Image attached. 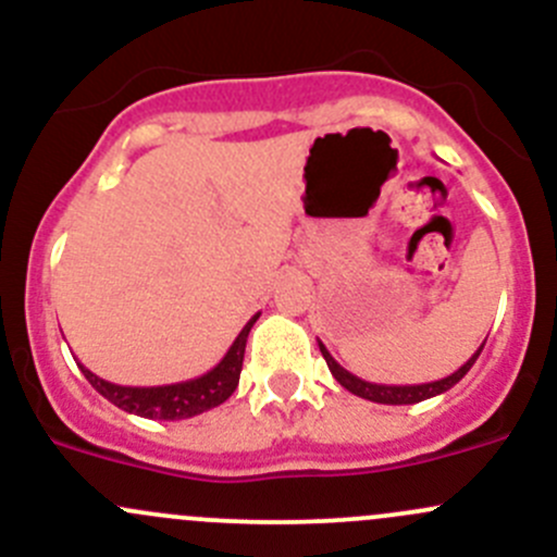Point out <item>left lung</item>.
<instances>
[{"label": "left lung", "mask_w": 557, "mask_h": 557, "mask_svg": "<svg viewBox=\"0 0 557 557\" xmlns=\"http://www.w3.org/2000/svg\"><path fill=\"white\" fill-rule=\"evenodd\" d=\"M320 345V352H323L325 363H329L331 374H334V380L339 383L342 387H347L350 393H356V396L367 398V401H374V404H393V407H398V404H418V401H425V398L431 396H440V393L450 391L455 383H460V380L466 377V372H469L471 367H474V361L480 358L482 347H485V342L480 345V350L474 352V356L469 358V361L463 363V367L458 369V372H453L450 377L445 380H436V383H423V385H380V383H367V380L356 377V374L347 372L345 367H339V363L331 358V352L325 350L323 342H318Z\"/></svg>", "instance_id": "left-lung-1"}]
</instances>
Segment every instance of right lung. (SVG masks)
<instances>
[{"mask_svg": "<svg viewBox=\"0 0 557 557\" xmlns=\"http://www.w3.org/2000/svg\"><path fill=\"white\" fill-rule=\"evenodd\" d=\"M258 314H252V318L247 320V325L239 331L234 345L228 347V352L221 358V363H218L215 369H210V372L201 374V377L196 380H185V383L156 385V387L115 385V383H107L102 377H97V374H94L91 369L83 367V363H77V367H81V372L86 374L88 383L97 387L107 401L115 404L117 409H123V412H132V414H139V418H150V420L194 418V414H201L207 412V409L223 404L234 391H237L239 372H243V361H245L247 334H250Z\"/></svg>", "mask_w": 557, "mask_h": 557, "instance_id": "right-lung-1", "label": "right lung"}]
</instances>
